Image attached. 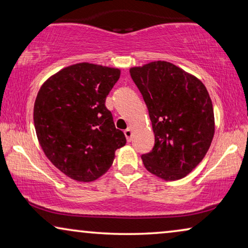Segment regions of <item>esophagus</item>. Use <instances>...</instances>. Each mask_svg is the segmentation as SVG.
I'll return each mask as SVG.
<instances>
[{"label": "esophagus", "mask_w": 248, "mask_h": 248, "mask_svg": "<svg viewBox=\"0 0 248 248\" xmlns=\"http://www.w3.org/2000/svg\"><path fill=\"white\" fill-rule=\"evenodd\" d=\"M124 134H125V137H126L127 142H131V140H132V128L127 127L124 131Z\"/></svg>", "instance_id": "obj_1"}]
</instances>
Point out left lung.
<instances>
[{"instance_id":"1","label":"left lung","mask_w":248,"mask_h":248,"mask_svg":"<svg viewBox=\"0 0 248 248\" xmlns=\"http://www.w3.org/2000/svg\"><path fill=\"white\" fill-rule=\"evenodd\" d=\"M147 106L155 144L142 159L148 172L165 181L185 177L199 165L215 132L206 87L195 76L165 61L129 70Z\"/></svg>"}]
</instances>
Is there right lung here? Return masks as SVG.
<instances>
[{
  "label": "right lung",
  "mask_w": 248,
  "mask_h": 248,
  "mask_svg": "<svg viewBox=\"0 0 248 248\" xmlns=\"http://www.w3.org/2000/svg\"><path fill=\"white\" fill-rule=\"evenodd\" d=\"M119 68L78 63L52 75L34 103V126L46 157L78 182H92L112 166L126 144L105 100L119 81Z\"/></svg>",
  "instance_id": "obj_1"
}]
</instances>
